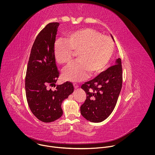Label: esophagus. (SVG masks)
Listing matches in <instances>:
<instances>
[{"instance_id": "esophagus-1", "label": "esophagus", "mask_w": 155, "mask_h": 155, "mask_svg": "<svg viewBox=\"0 0 155 155\" xmlns=\"http://www.w3.org/2000/svg\"><path fill=\"white\" fill-rule=\"evenodd\" d=\"M73 86H74V88L75 89L78 88L79 87V85H78V84H76V83L73 84Z\"/></svg>"}]
</instances>
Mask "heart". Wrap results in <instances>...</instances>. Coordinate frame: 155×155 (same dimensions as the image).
Masks as SVG:
<instances>
[{
  "instance_id": "heart-1",
  "label": "heart",
  "mask_w": 155,
  "mask_h": 155,
  "mask_svg": "<svg viewBox=\"0 0 155 155\" xmlns=\"http://www.w3.org/2000/svg\"><path fill=\"white\" fill-rule=\"evenodd\" d=\"M114 45L110 37L91 28H82L69 32L66 39H60L55 44L54 55L61 65L70 63L74 52L78 61L72 63L63 73V78L71 82L81 81L88 76L98 74L108 66Z\"/></svg>"
}]
</instances>
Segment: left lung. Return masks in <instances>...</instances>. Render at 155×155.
Instances as JSON below:
<instances>
[{"label": "left lung", "mask_w": 155, "mask_h": 155, "mask_svg": "<svg viewBox=\"0 0 155 155\" xmlns=\"http://www.w3.org/2000/svg\"><path fill=\"white\" fill-rule=\"evenodd\" d=\"M122 81L121 59L118 58L115 64L81 86L87 94L81 106V114L92 122H101L107 119L116 106Z\"/></svg>", "instance_id": "1"}]
</instances>
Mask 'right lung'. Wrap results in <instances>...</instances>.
Wrapping results in <instances>:
<instances>
[{
    "label": "right lung",
    "instance_id": "add662e5",
    "mask_svg": "<svg viewBox=\"0 0 155 155\" xmlns=\"http://www.w3.org/2000/svg\"><path fill=\"white\" fill-rule=\"evenodd\" d=\"M58 22L48 24L38 35L31 48L25 79L27 101L41 121L51 122L63 114L61 103L74 90L71 82L55 83L60 75L54 55ZM55 85L52 91L50 86Z\"/></svg>",
    "mask_w": 155,
    "mask_h": 155
}]
</instances>
